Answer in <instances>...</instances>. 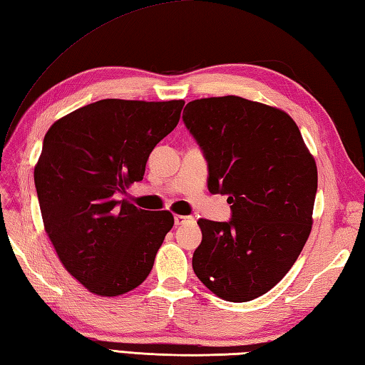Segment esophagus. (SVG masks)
<instances>
[{
  "instance_id": "34e87169",
  "label": "esophagus",
  "mask_w": 365,
  "mask_h": 365,
  "mask_svg": "<svg viewBox=\"0 0 365 365\" xmlns=\"http://www.w3.org/2000/svg\"><path fill=\"white\" fill-rule=\"evenodd\" d=\"M174 221L175 225H187V223H191V221H195V218L192 217H188V215H175L174 217Z\"/></svg>"
}]
</instances>
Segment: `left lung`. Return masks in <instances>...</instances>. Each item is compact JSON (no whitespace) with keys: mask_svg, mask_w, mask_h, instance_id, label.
Segmentation results:
<instances>
[{"mask_svg":"<svg viewBox=\"0 0 365 365\" xmlns=\"http://www.w3.org/2000/svg\"><path fill=\"white\" fill-rule=\"evenodd\" d=\"M183 121L209 164V190L227 196V223L201 218L192 270L213 294L248 302L288 274L313 225L317 163L296 121L240 96L201 98Z\"/></svg>","mask_w":365,"mask_h":365,"instance_id":"left-lung-1","label":"left lung"}]
</instances>
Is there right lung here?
<instances>
[{
  "label": "right lung",
  "instance_id": "1",
  "mask_svg": "<svg viewBox=\"0 0 365 365\" xmlns=\"http://www.w3.org/2000/svg\"><path fill=\"white\" fill-rule=\"evenodd\" d=\"M183 104L101 99L48 128L34 166L44 230L63 267L93 294L138 288L173 230L169 210L115 196L144 178L148 155L177 126Z\"/></svg>",
  "mask_w": 365,
  "mask_h": 365
}]
</instances>
